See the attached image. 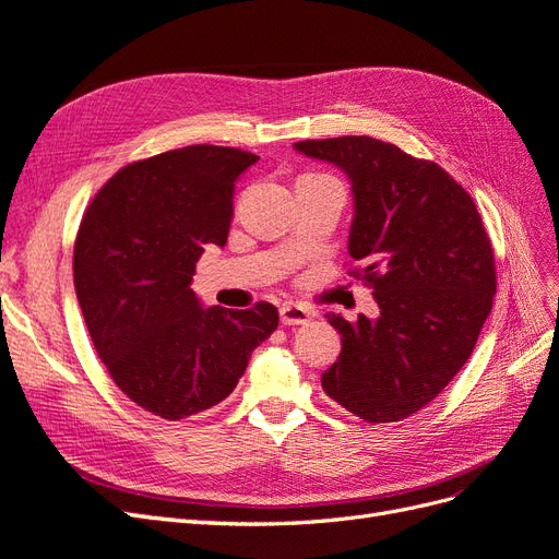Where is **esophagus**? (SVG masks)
I'll use <instances>...</instances> for the list:
<instances>
[{
	"label": "esophagus",
	"mask_w": 559,
	"mask_h": 559,
	"mask_svg": "<svg viewBox=\"0 0 559 559\" xmlns=\"http://www.w3.org/2000/svg\"><path fill=\"white\" fill-rule=\"evenodd\" d=\"M312 317H314V312L310 308H302V306H282L280 308V321L284 326L308 324Z\"/></svg>",
	"instance_id": "1"
}]
</instances>
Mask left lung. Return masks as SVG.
Here are the masks:
<instances>
[{"label": "left lung", "mask_w": 559, "mask_h": 559, "mask_svg": "<svg viewBox=\"0 0 559 559\" xmlns=\"http://www.w3.org/2000/svg\"><path fill=\"white\" fill-rule=\"evenodd\" d=\"M300 154L343 167L354 222L347 275L373 289L380 317L347 321L324 392L368 425L401 421L460 373L492 310L495 251L476 202L441 165L399 146L347 134L296 142Z\"/></svg>", "instance_id": "left-lung-1"}]
</instances>
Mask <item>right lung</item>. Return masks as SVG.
I'll list each match as a JSON object with an SVG mask.
<instances>
[{
	"mask_svg": "<svg viewBox=\"0 0 559 559\" xmlns=\"http://www.w3.org/2000/svg\"><path fill=\"white\" fill-rule=\"evenodd\" d=\"M259 160L193 144L121 167L81 218L76 298L99 359L140 408L183 419L222 403L251 352L277 329V308L202 310L191 289L210 245L224 247L235 181Z\"/></svg>",
	"mask_w": 559,
	"mask_h": 559,
	"instance_id": "1",
	"label": "right lung"
}]
</instances>
